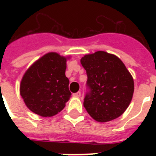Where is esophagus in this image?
Masks as SVG:
<instances>
[{"label": "esophagus", "instance_id": "34e87169", "mask_svg": "<svg viewBox=\"0 0 156 156\" xmlns=\"http://www.w3.org/2000/svg\"><path fill=\"white\" fill-rule=\"evenodd\" d=\"M73 96H74V97H80V96H81V92H80V91H78V92L73 93Z\"/></svg>", "mask_w": 156, "mask_h": 156}]
</instances>
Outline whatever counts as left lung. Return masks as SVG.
I'll use <instances>...</instances> for the list:
<instances>
[{
	"instance_id": "1",
	"label": "left lung",
	"mask_w": 156,
	"mask_h": 156,
	"mask_svg": "<svg viewBox=\"0 0 156 156\" xmlns=\"http://www.w3.org/2000/svg\"><path fill=\"white\" fill-rule=\"evenodd\" d=\"M81 64L87 75L83 105L89 115L99 122L122 115L134 90L133 79L123 62L115 55L98 51L83 56Z\"/></svg>"
}]
</instances>
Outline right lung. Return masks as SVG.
Instances as JSON below:
<instances>
[{
    "label": "right lung",
    "instance_id": "right-lung-1",
    "mask_svg": "<svg viewBox=\"0 0 156 156\" xmlns=\"http://www.w3.org/2000/svg\"><path fill=\"white\" fill-rule=\"evenodd\" d=\"M66 58L49 52L35 61L21 81L20 94L30 111L41 116H52L69 100Z\"/></svg>",
    "mask_w": 156,
    "mask_h": 156
}]
</instances>
